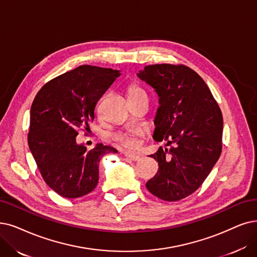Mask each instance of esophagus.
Returning <instances> with one entry per match:
<instances>
[{"label":"esophagus","mask_w":257,"mask_h":257,"mask_svg":"<svg viewBox=\"0 0 257 257\" xmlns=\"http://www.w3.org/2000/svg\"><path fill=\"white\" fill-rule=\"evenodd\" d=\"M125 157L130 160H133V161H138L140 159V156L136 155V154H132V153H125L124 154Z\"/></svg>","instance_id":"1"}]
</instances>
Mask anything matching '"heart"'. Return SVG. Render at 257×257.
I'll return each instance as SVG.
<instances>
[{"instance_id": "obj_1", "label": "heart", "mask_w": 257, "mask_h": 257, "mask_svg": "<svg viewBox=\"0 0 257 257\" xmlns=\"http://www.w3.org/2000/svg\"><path fill=\"white\" fill-rule=\"evenodd\" d=\"M127 94H128L130 100L143 97V96H148L147 90L140 84H137V83H132L128 85ZM143 134H145V132H143V130L141 128H127V130H123L115 133L111 138L117 143V145L132 150V149L137 148L138 138L141 137Z\"/></svg>"}]
</instances>
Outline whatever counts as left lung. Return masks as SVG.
I'll list each match as a JSON object with an SVG mask.
<instances>
[{"mask_svg": "<svg viewBox=\"0 0 257 257\" xmlns=\"http://www.w3.org/2000/svg\"><path fill=\"white\" fill-rule=\"evenodd\" d=\"M138 77L159 96L153 138L167 146L151 155L159 169L147 189L162 200L183 199L201 186L220 156L221 110L206 82L189 66L148 65Z\"/></svg>", "mask_w": 257, "mask_h": 257, "instance_id": "obj_1", "label": "left lung"}]
</instances>
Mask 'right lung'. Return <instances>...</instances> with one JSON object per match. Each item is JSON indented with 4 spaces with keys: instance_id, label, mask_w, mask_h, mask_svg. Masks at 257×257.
<instances>
[{
    "instance_id": "add662e5",
    "label": "right lung",
    "mask_w": 257,
    "mask_h": 257,
    "mask_svg": "<svg viewBox=\"0 0 257 257\" xmlns=\"http://www.w3.org/2000/svg\"><path fill=\"white\" fill-rule=\"evenodd\" d=\"M120 71L81 65L44 84L30 108L28 146L47 186L66 198L90 193L98 184L99 162L114 148L79 146V130L89 131L97 102Z\"/></svg>"
}]
</instances>
